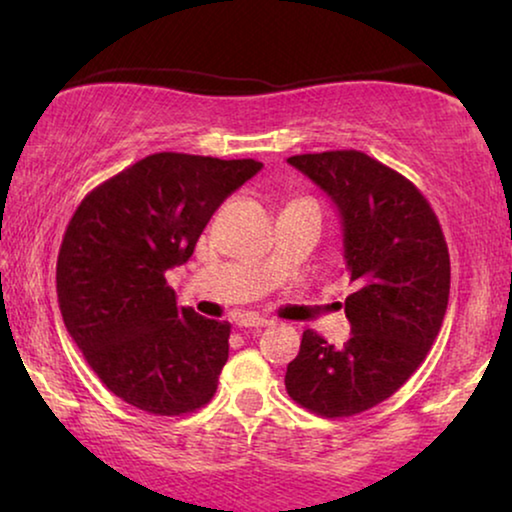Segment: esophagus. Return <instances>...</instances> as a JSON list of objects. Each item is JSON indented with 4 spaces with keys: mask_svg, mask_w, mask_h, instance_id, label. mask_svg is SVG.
I'll use <instances>...</instances> for the list:
<instances>
[{
    "mask_svg": "<svg viewBox=\"0 0 512 512\" xmlns=\"http://www.w3.org/2000/svg\"><path fill=\"white\" fill-rule=\"evenodd\" d=\"M270 321L263 319V317H256V314H247V317L237 319V328H263L268 326Z\"/></svg>",
    "mask_w": 512,
    "mask_h": 512,
    "instance_id": "esophagus-1",
    "label": "esophagus"
}]
</instances>
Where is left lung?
<instances>
[{
    "instance_id": "1",
    "label": "left lung",
    "mask_w": 512,
    "mask_h": 512,
    "mask_svg": "<svg viewBox=\"0 0 512 512\" xmlns=\"http://www.w3.org/2000/svg\"><path fill=\"white\" fill-rule=\"evenodd\" d=\"M342 221L352 338L333 345L307 328L286 368V391L321 417L366 412L408 382L443 326L450 254L438 216L419 188L361 151L291 156Z\"/></svg>"
}]
</instances>
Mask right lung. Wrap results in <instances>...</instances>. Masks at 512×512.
<instances>
[{"mask_svg":"<svg viewBox=\"0 0 512 512\" xmlns=\"http://www.w3.org/2000/svg\"><path fill=\"white\" fill-rule=\"evenodd\" d=\"M261 167L251 158L153 153L76 207L55 270L62 321L125 403L174 417L212 401L230 324L177 307L165 272L191 258L221 202Z\"/></svg>","mask_w":512,"mask_h":512,"instance_id":"add662e5","label":"right lung"}]
</instances>
